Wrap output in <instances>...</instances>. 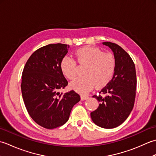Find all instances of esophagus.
Returning <instances> with one entry per match:
<instances>
[{
    "label": "esophagus",
    "instance_id": "34e87169",
    "mask_svg": "<svg viewBox=\"0 0 156 156\" xmlns=\"http://www.w3.org/2000/svg\"><path fill=\"white\" fill-rule=\"evenodd\" d=\"M80 98H81L82 101L87 100V99L88 98V95H81Z\"/></svg>",
    "mask_w": 156,
    "mask_h": 156
}]
</instances>
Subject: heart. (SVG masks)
Here are the masks:
<instances>
[{
    "instance_id": "1",
    "label": "heart",
    "mask_w": 156,
    "mask_h": 156,
    "mask_svg": "<svg viewBox=\"0 0 156 156\" xmlns=\"http://www.w3.org/2000/svg\"><path fill=\"white\" fill-rule=\"evenodd\" d=\"M76 61L83 68L84 76L70 83V87L80 93H87L94 86L103 87L113 77L117 61L113 54L104 52L102 49L92 46L78 49L74 53ZM59 67L64 75L73 80L78 75V66L76 62L68 56H64L59 63Z\"/></svg>"
}]
</instances>
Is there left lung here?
<instances>
[{
	"mask_svg": "<svg viewBox=\"0 0 156 156\" xmlns=\"http://www.w3.org/2000/svg\"><path fill=\"white\" fill-rule=\"evenodd\" d=\"M102 44L108 46L113 51L117 66L112 80L99 92L104 96H93L100 104L90 116L92 121L99 127L112 129L121 125L133 108L136 71L133 59L121 47L111 42H103Z\"/></svg>",
	"mask_w": 156,
	"mask_h": 156,
	"instance_id": "obj_1",
	"label": "left lung"
}]
</instances>
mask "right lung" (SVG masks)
<instances>
[{
    "label": "right lung",
    "instance_id": "obj_1",
    "mask_svg": "<svg viewBox=\"0 0 156 156\" xmlns=\"http://www.w3.org/2000/svg\"><path fill=\"white\" fill-rule=\"evenodd\" d=\"M69 48L62 44L40 48L29 57L22 73V97L28 113L36 123L48 129L65 124L80 100L74 90L59 92L68 84L59 63Z\"/></svg>",
    "mask_w": 156,
    "mask_h": 156
}]
</instances>
